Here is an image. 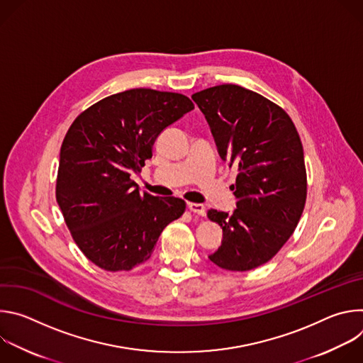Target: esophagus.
<instances>
[{
  "mask_svg": "<svg viewBox=\"0 0 363 363\" xmlns=\"http://www.w3.org/2000/svg\"><path fill=\"white\" fill-rule=\"evenodd\" d=\"M188 210L198 214V216H203L205 214V206L202 203H195V202H188L186 203Z\"/></svg>",
  "mask_w": 363,
  "mask_h": 363,
  "instance_id": "1",
  "label": "esophagus"
}]
</instances>
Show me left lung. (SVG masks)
Returning <instances> with one entry per match:
<instances>
[{
  "label": "left lung",
  "instance_id": "left-lung-1",
  "mask_svg": "<svg viewBox=\"0 0 363 363\" xmlns=\"http://www.w3.org/2000/svg\"><path fill=\"white\" fill-rule=\"evenodd\" d=\"M192 100L221 160L238 169L231 185L237 210L208 211L223 228L221 245L208 257L225 270H252L272 260L301 217L307 179L300 136L280 106L241 86H214Z\"/></svg>",
  "mask_w": 363,
  "mask_h": 363
}]
</instances>
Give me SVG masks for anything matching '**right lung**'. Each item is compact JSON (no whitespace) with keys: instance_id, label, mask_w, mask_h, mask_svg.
Masks as SVG:
<instances>
[{"instance_id":"obj_1","label":"right lung","mask_w":363,"mask_h":363,"mask_svg":"<svg viewBox=\"0 0 363 363\" xmlns=\"http://www.w3.org/2000/svg\"><path fill=\"white\" fill-rule=\"evenodd\" d=\"M194 109L184 94L130 89L80 113L60 149L56 198L73 240L108 272L149 260L164 228L185 201L140 192L133 174L152 158L164 129Z\"/></svg>"}]
</instances>
